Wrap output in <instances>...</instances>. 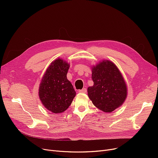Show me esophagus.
Returning <instances> with one entry per match:
<instances>
[{"label":"esophagus","mask_w":158,"mask_h":158,"mask_svg":"<svg viewBox=\"0 0 158 158\" xmlns=\"http://www.w3.org/2000/svg\"><path fill=\"white\" fill-rule=\"evenodd\" d=\"M87 92V90L86 88H82V89L79 90V93H86Z\"/></svg>","instance_id":"1"}]
</instances>
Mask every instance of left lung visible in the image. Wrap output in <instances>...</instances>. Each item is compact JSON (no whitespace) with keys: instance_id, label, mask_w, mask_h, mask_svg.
I'll return each instance as SVG.
<instances>
[{"instance_id":"8db88e82","label":"left lung","mask_w":158,"mask_h":158,"mask_svg":"<svg viewBox=\"0 0 158 158\" xmlns=\"http://www.w3.org/2000/svg\"><path fill=\"white\" fill-rule=\"evenodd\" d=\"M94 86L88 88V95L97 108L111 113L121 106L127 94L126 83L113 62L103 60L92 67Z\"/></svg>"}]
</instances>
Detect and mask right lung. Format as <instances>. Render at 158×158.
Here are the masks:
<instances>
[{
    "label": "right lung",
    "mask_w": 158,
    "mask_h": 158,
    "mask_svg": "<svg viewBox=\"0 0 158 158\" xmlns=\"http://www.w3.org/2000/svg\"><path fill=\"white\" fill-rule=\"evenodd\" d=\"M70 64L58 59L47 68L39 88V97L45 108L53 113L64 112L76 95L66 74Z\"/></svg>",
    "instance_id": "1"
}]
</instances>
